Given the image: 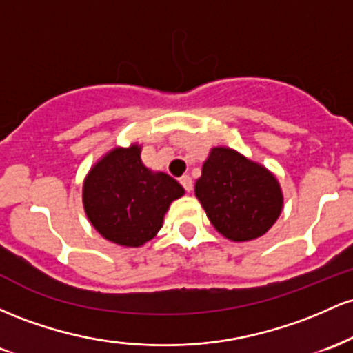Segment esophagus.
Segmentation results:
<instances>
[{"instance_id":"obj_1","label":"esophagus","mask_w":353,"mask_h":353,"mask_svg":"<svg viewBox=\"0 0 353 353\" xmlns=\"http://www.w3.org/2000/svg\"><path fill=\"white\" fill-rule=\"evenodd\" d=\"M180 183H181V187L185 188V192H187V193H190L193 190V181H192V178H190L188 175L181 176L180 178Z\"/></svg>"}]
</instances>
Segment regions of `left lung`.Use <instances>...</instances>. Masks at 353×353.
I'll list each match as a JSON object with an SVG mask.
<instances>
[{
	"label": "left lung",
	"mask_w": 353,
	"mask_h": 353,
	"mask_svg": "<svg viewBox=\"0 0 353 353\" xmlns=\"http://www.w3.org/2000/svg\"><path fill=\"white\" fill-rule=\"evenodd\" d=\"M195 195L213 227L233 241L262 236L283 203L276 178L230 148L212 150Z\"/></svg>",
	"instance_id": "obj_1"
}]
</instances>
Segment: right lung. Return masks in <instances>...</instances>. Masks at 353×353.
I'll return each mask as SVG.
<instances>
[{"label": "right lung", "instance_id": "right-lung-1", "mask_svg": "<svg viewBox=\"0 0 353 353\" xmlns=\"http://www.w3.org/2000/svg\"><path fill=\"white\" fill-rule=\"evenodd\" d=\"M183 187L141 163L140 146L117 148L91 168L83 205L94 228L113 243L140 247L157 235L170 203Z\"/></svg>", "mask_w": 353, "mask_h": 353}]
</instances>
